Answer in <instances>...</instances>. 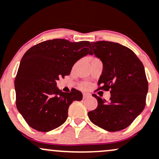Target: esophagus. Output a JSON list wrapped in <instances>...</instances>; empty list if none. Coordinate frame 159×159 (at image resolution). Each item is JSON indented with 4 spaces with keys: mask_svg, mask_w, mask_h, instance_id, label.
<instances>
[{
    "mask_svg": "<svg viewBox=\"0 0 159 159\" xmlns=\"http://www.w3.org/2000/svg\"><path fill=\"white\" fill-rule=\"evenodd\" d=\"M90 96H91V95H90L89 93H83V99H86V98H89Z\"/></svg>",
    "mask_w": 159,
    "mask_h": 159,
    "instance_id": "esophagus-1",
    "label": "esophagus"
}]
</instances>
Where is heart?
Wrapping results in <instances>:
<instances>
[{"label": "heart", "instance_id": "1", "mask_svg": "<svg viewBox=\"0 0 159 159\" xmlns=\"http://www.w3.org/2000/svg\"><path fill=\"white\" fill-rule=\"evenodd\" d=\"M91 87V84L88 82H82L80 84V88L83 90H88Z\"/></svg>", "mask_w": 159, "mask_h": 159}]
</instances>
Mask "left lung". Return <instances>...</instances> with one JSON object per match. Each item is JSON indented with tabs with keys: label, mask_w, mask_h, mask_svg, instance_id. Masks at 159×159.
Listing matches in <instances>:
<instances>
[{
	"label": "left lung",
	"mask_w": 159,
	"mask_h": 159,
	"mask_svg": "<svg viewBox=\"0 0 159 159\" xmlns=\"http://www.w3.org/2000/svg\"><path fill=\"white\" fill-rule=\"evenodd\" d=\"M93 52L103 62L98 89L110 92L106 102L96 94L98 107L88 112L90 120L103 129L116 132L128 127L146 107L148 92L144 66L126 46L109 41L91 43Z\"/></svg>",
	"instance_id": "1"
}]
</instances>
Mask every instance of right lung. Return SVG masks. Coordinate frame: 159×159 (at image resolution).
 <instances>
[{"mask_svg": "<svg viewBox=\"0 0 159 159\" xmlns=\"http://www.w3.org/2000/svg\"><path fill=\"white\" fill-rule=\"evenodd\" d=\"M91 44L49 39L23 55L14 81L16 106L30 127L39 132L58 127L67 120L71 103L82 100V93L75 88L70 93L61 92L56 81L69 75L78 59L91 55Z\"/></svg>", "mask_w": 159, "mask_h": 159, "instance_id": "right-lung-1", "label": "right lung"}]
</instances>
